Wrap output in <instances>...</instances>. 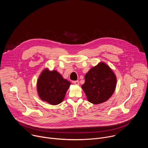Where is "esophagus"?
I'll use <instances>...</instances> for the list:
<instances>
[{"label": "esophagus", "instance_id": "1", "mask_svg": "<svg viewBox=\"0 0 148 148\" xmlns=\"http://www.w3.org/2000/svg\"><path fill=\"white\" fill-rule=\"evenodd\" d=\"M73 83L75 84V85H77V86H79V84L78 81H73Z\"/></svg>", "mask_w": 148, "mask_h": 148}]
</instances>
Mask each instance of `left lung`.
Segmentation results:
<instances>
[{
    "instance_id": "8db88e82",
    "label": "left lung",
    "mask_w": 148,
    "mask_h": 148,
    "mask_svg": "<svg viewBox=\"0 0 148 148\" xmlns=\"http://www.w3.org/2000/svg\"><path fill=\"white\" fill-rule=\"evenodd\" d=\"M116 77L112 70L103 62L91 68L85 75L81 88L88 101L95 105L107 101L114 94Z\"/></svg>"
}]
</instances>
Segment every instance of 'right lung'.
Here are the masks:
<instances>
[{
	"mask_svg": "<svg viewBox=\"0 0 148 148\" xmlns=\"http://www.w3.org/2000/svg\"><path fill=\"white\" fill-rule=\"evenodd\" d=\"M37 91L40 98L50 105L60 103L65 98L71 82L56 70L44 69L37 81Z\"/></svg>",
	"mask_w": 148,
	"mask_h": 148,
	"instance_id": "right-lung-1",
	"label": "right lung"
}]
</instances>
